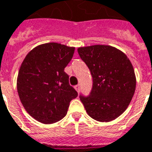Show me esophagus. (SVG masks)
I'll return each mask as SVG.
<instances>
[{
  "mask_svg": "<svg viewBox=\"0 0 152 152\" xmlns=\"http://www.w3.org/2000/svg\"><path fill=\"white\" fill-rule=\"evenodd\" d=\"M74 88H75V89H76V90H77V92H78V93L80 92V85H79V84L76 85V86H75Z\"/></svg>",
  "mask_w": 152,
  "mask_h": 152,
  "instance_id": "1",
  "label": "esophagus"
}]
</instances>
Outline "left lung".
<instances>
[{
  "instance_id": "1",
  "label": "left lung",
  "mask_w": 152,
  "mask_h": 152,
  "mask_svg": "<svg viewBox=\"0 0 152 152\" xmlns=\"http://www.w3.org/2000/svg\"><path fill=\"white\" fill-rule=\"evenodd\" d=\"M78 53L93 78L90 95L80 96L86 112L99 122L115 120L129 106L135 94L136 78L131 61L112 46L81 47Z\"/></svg>"
}]
</instances>
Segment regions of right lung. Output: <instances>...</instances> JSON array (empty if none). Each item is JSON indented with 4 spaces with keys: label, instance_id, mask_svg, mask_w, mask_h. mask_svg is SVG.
Returning a JSON list of instances; mask_svg holds the SVG:
<instances>
[{
    "label": "right lung",
    "instance_id": "right-lung-1",
    "mask_svg": "<svg viewBox=\"0 0 152 152\" xmlns=\"http://www.w3.org/2000/svg\"><path fill=\"white\" fill-rule=\"evenodd\" d=\"M74 49L57 42L41 44L21 63L17 80L18 95L26 112L42 124L62 120L70 101L78 96L64 72Z\"/></svg>",
    "mask_w": 152,
    "mask_h": 152
}]
</instances>
